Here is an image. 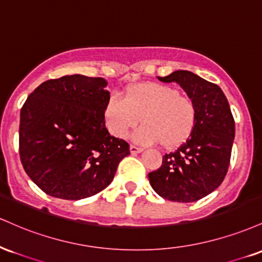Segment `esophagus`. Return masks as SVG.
I'll list each match as a JSON object with an SVG mask.
<instances>
[{
    "label": "esophagus",
    "instance_id": "1",
    "mask_svg": "<svg viewBox=\"0 0 262 262\" xmlns=\"http://www.w3.org/2000/svg\"><path fill=\"white\" fill-rule=\"evenodd\" d=\"M142 150H143L142 148L134 146V144H131V146H130V152L132 153V155H137V153H141V152H142Z\"/></svg>",
    "mask_w": 262,
    "mask_h": 262
}]
</instances>
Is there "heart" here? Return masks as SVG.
<instances>
[{
  "label": "heart",
  "instance_id": "obj_1",
  "mask_svg": "<svg viewBox=\"0 0 262 262\" xmlns=\"http://www.w3.org/2000/svg\"><path fill=\"white\" fill-rule=\"evenodd\" d=\"M196 104L177 88L159 83H141L127 89L124 98L107 100L105 116L115 137L125 138L138 122L135 141L141 144L178 146L191 134L196 121Z\"/></svg>",
  "mask_w": 262,
  "mask_h": 262
}]
</instances>
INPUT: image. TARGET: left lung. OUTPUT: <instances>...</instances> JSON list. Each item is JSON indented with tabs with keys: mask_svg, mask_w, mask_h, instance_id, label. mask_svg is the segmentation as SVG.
<instances>
[{
	"mask_svg": "<svg viewBox=\"0 0 262 262\" xmlns=\"http://www.w3.org/2000/svg\"><path fill=\"white\" fill-rule=\"evenodd\" d=\"M161 82H175L195 101L198 114L191 134L174 152L163 156L161 168L148 174L163 199L193 202L222 184L228 171L235 124L222 89L190 71H175Z\"/></svg>",
	"mask_w": 262,
	"mask_h": 262,
	"instance_id": "obj_1",
	"label": "left lung"
}]
</instances>
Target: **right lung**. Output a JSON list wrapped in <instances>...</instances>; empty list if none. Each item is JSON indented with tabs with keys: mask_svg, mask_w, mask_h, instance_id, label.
<instances>
[{
	"mask_svg": "<svg viewBox=\"0 0 262 262\" xmlns=\"http://www.w3.org/2000/svg\"><path fill=\"white\" fill-rule=\"evenodd\" d=\"M106 85L104 78L82 75L49 79L21 106V164L52 198L81 200L100 192L130 155L128 143L105 127Z\"/></svg>",
	"mask_w": 262,
	"mask_h": 262,
	"instance_id": "obj_1",
	"label": "right lung"
}]
</instances>
